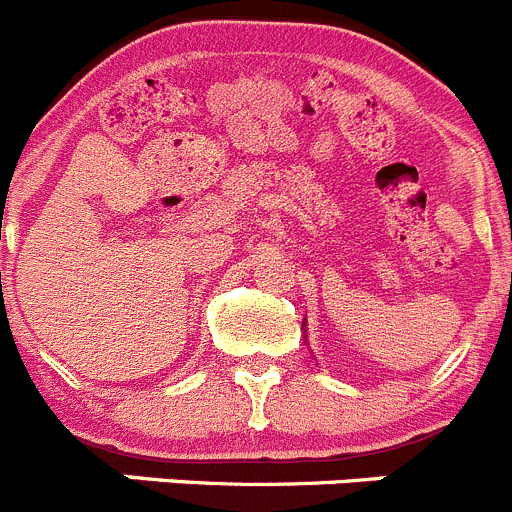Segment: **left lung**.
Returning <instances> with one entry per match:
<instances>
[{"label":"left lung","instance_id":"8db88e82","mask_svg":"<svg viewBox=\"0 0 512 512\" xmlns=\"http://www.w3.org/2000/svg\"><path fill=\"white\" fill-rule=\"evenodd\" d=\"M302 327H304V330H307V325H302Z\"/></svg>","mask_w":512,"mask_h":512}]
</instances>
